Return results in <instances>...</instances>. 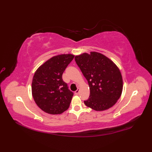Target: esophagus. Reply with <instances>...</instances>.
Returning <instances> with one entry per match:
<instances>
[{"label": "esophagus", "mask_w": 152, "mask_h": 152, "mask_svg": "<svg viewBox=\"0 0 152 152\" xmlns=\"http://www.w3.org/2000/svg\"><path fill=\"white\" fill-rule=\"evenodd\" d=\"M79 92H80V89L79 88V89H77L74 92V93H75V94L78 95V94H79Z\"/></svg>", "instance_id": "1"}]
</instances>
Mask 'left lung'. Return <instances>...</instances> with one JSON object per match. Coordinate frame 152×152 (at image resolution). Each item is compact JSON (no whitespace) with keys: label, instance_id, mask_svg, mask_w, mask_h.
<instances>
[{"label":"left lung","instance_id":"1","mask_svg":"<svg viewBox=\"0 0 152 152\" xmlns=\"http://www.w3.org/2000/svg\"><path fill=\"white\" fill-rule=\"evenodd\" d=\"M77 65L88 82L90 96L85 104L96 111L112 107L120 98L123 80L118 66L111 59L97 52L75 57Z\"/></svg>","mask_w":152,"mask_h":152}]
</instances>
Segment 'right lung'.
I'll return each instance as SVG.
<instances>
[{"label": "right lung", "instance_id": "obj_1", "mask_svg": "<svg viewBox=\"0 0 152 152\" xmlns=\"http://www.w3.org/2000/svg\"><path fill=\"white\" fill-rule=\"evenodd\" d=\"M74 56L71 54L54 56L35 72L32 96L37 105L45 113L61 114L70 107L73 93L63 80L62 75Z\"/></svg>", "mask_w": 152, "mask_h": 152}]
</instances>
